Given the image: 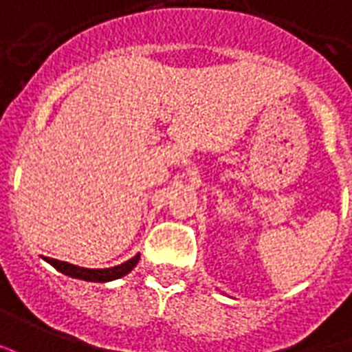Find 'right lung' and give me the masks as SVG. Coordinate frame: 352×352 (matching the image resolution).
<instances>
[{
	"label": "right lung",
	"mask_w": 352,
	"mask_h": 352,
	"mask_svg": "<svg viewBox=\"0 0 352 352\" xmlns=\"http://www.w3.org/2000/svg\"><path fill=\"white\" fill-rule=\"evenodd\" d=\"M48 264H52L54 268L61 274H65L69 278L82 279V281H94V283H107V281H114V279H120L123 276H127L135 266H137L140 255H135L129 261L118 264V266H112V268H80L76 264L63 263V261H58V258L43 257Z\"/></svg>",
	"instance_id": "obj_1"
}]
</instances>
